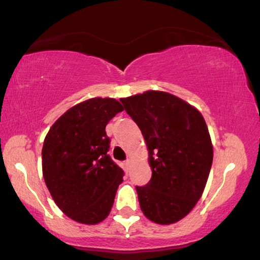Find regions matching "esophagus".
I'll use <instances>...</instances> for the list:
<instances>
[{"mask_svg":"<svg viewBox=\"0 0 260 260\" xmlns=\"http://www.w3.org/2000/svg\"><path fill=\"white\" fill-rule=\"evenodd\" d=\"M124 165H125L126 168H129L130 165H131V160L130 159H126L125 161H124Z\"/></svg>","mask_w":260,"mask_h":260,"instance_id":"esophagus-1","label":"esophagus"}]
</instances>
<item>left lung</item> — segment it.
I'll return each mask as SVG.
<instances>
[{
  "mask_svg": "<svg viewBox=\"0 0 260 260\" xmlns=\"http://www.w3.org/2000/svg\"><path fill=\"white\" fill-rule=\"evenodd\" d=\"M149 151L151 179L136 186L144 216L159 224L186 216L203 193L212 144L203 116L180 98L159 90L120 99Z\"/></svg>",
  "mask_w": 260,
  "mask_h": 260,
  "instance_id": "left-lung-1",
  "label": "left lung"
}]
</instances>
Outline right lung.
Here are the masks:
<instances>
[{"label": "right lung", "mask_w": 260, "mask_h": 260, "mask_svg": "<svg viewBox=\"0 0 260 260\" xmlns=\"http://www.w3.org/2000/svg\"><path fill=\"white\" fill-rule=\"evenodd\" d=\"M119 101L93 98L69 109L44 140L43 175L60 210L95 224L109 216L124 171L107 154V123L122 112Z\"/></svg>", "instance_id": "obj_1"}]
</instances>
